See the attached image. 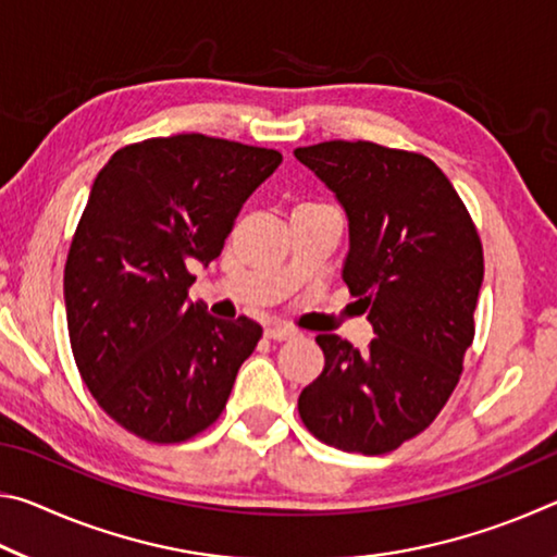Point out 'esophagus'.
Instances as JSON below:
<instances>
[{
  "instance_id": "esophagus-1",
  "label": "esophagus",
  "mask_w": 557,
  "mask_h": 557,
  "mask_svg": "<svg viewBox=\"0 0 557 557\" xmlns=\"http://www.w3.org/2000/svg\"><path fill=\"white\" fill-rule=\"evenodd\" d=\"M265 336L268 338H275V342H285V338H295L297 336V329H292L287 324H270L265 329Z\"/></svg>"
}]
</instances>
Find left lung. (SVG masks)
<instances>
[{
	"label": "left lung",
	"instance_id": "1",
	"mask_svg": "<svg viewBox=\"0 0 557 557\" xmlns=\"http://www.w3.org/2000/svg\"><path fill=\"white\" fill-rule=\"evenodd\" d=\"M342 206V277L375 338L358 351L319 334L324 371L299 393L307 430L326 445L385 455L445 408L474 338L484 252L465 203L432 159L373 143L297 147Z\"/></svg>",
	"mask_w": 557,
	"mask_h": 557
}]
</instances>
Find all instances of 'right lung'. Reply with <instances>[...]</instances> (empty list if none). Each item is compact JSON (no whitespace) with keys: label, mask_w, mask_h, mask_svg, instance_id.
I'll return each mask as SVG.
<instances>
[{"label":"right lung","mask_w":557,"mask_h":557,"mask_svg":"<svg viewBox=\"0 0 557 557\" xmlns=\"http://www.w3.org/2000/svg\"><path fill=\"white\" fill-rule=\"evenodd\" d=\"M282 154L206 135L117 149L90 186L63 275L78 371L112 420L149 442L199 435L262 336L191 301L235 215Z\"/></svg>","instance_id":"add662e5"}]
</instances>
